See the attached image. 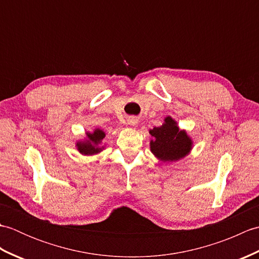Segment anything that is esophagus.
Masks as SVG:
<instances>
[{
	"label": "esophagus",
	"mask_w": 259,
	"mask_h": 259,
	"mask_svg": "<svg viewBox=\"0 0 259 259\" xmlns=\"http://www.w3.org/2000/svg\"><path fill=\"white\" fill-rule=\"evenodd\" d=\"M126 121H128V124L131 126H137V124H138V122H139V120L136 117H129Z\"/></svg>",
	"instance_id": "34e87169"
}]
</instances>
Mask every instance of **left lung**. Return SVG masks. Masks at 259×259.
I'll use <instances>...</instances> for the list:
<instances>
[{"label": "left lung", "mask_w": 259, "mask_h": 259, "mask_svg": "<svg viewBox=\"0 0 259 259\" xmlns=\"http://www.w3.org/2000/svg\"><path fill=\"white\" fill-rule=\"evenodd\" d=\"M160 126L149 130L152 139L150 150L162 162L177 161L185 158L192 149V139L186 130H180L177 121L171 117L164 118Z\"/></svg>", "instance_id": "1"}]
</instances>
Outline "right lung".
<instances>
[{"mask_svg": "<svg viewBox=\"0 0 259 259\" xmlns=\"http://www.w3.org/2000/svg\"><path fill=\"white\" fill-rule=\"evenodd\" d=\"M83 140L76 141V150L83 156H92L101 152L104 149L102 141L106 137V133L102 129H95L92 133H87Z\"/></svg>", "mask_w": 259, "mask_h": 259, "instance_id": "right-lung-1", "label": "right lung"}]
</instances>
